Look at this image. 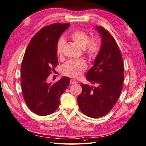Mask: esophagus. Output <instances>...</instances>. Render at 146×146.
<instances>
[{
	"mask_svg": "<svg viewBox=\"0 0 146 146\" xmlns=\"http://www.w3.org/2000/svg\"><path fill=\"white\" fill-rule=\"evenodd\" d=\"M70 83L71 84H76V83H78V81H76V80H75V79H70Z\"/></svg>",
	"mask_w": 146,
	"mask_h": 146,
	"instance_id": "esophagus-1",
	"label": "esophagus"
}]
</instances>
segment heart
Returning <instances> with one entry per match:
<instances>
[{"instance_id":"obj_1","label":"heart","mask_w":146,"mask_h":146,"mask_svg":"<svg viewBox=\"0 0 146 146\" xmlns=\"http://www.w3.org/2000/svg\"><path fill=\"white\" fill-rule=\"evenodd\" d=\"M70 37L81 48H84L85 53L90 58H95L97 56L100 51V45L97 38L90 39V35L86 32L80 30H74L71 32ZM64 43L65 41L63 38H60L57 41L56 53L58 57H61L62 55ZM86 68L87 65L84 60H70L63 66L62 72L67 76L77 78L80 76Z\"/></svg>"}]
</instances>
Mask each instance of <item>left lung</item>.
<instances>
[{
    "instance_id": "left-lung-1",
    "label": "left lung",
    "mask_w": 146,
    "mask_h": 146,
    "mask_svg": "<svg viewBox=\"0 0 146 146\" xmlns=\"http://www.w3.org/2000/svg\"><path fill=\"white\" fill-rule=\"evenodd\" d=\"M96 28L102 35V46L86 78L97 86L90 87L81 82L82 92L78 97L81 111L93 118L102 117L111 111L119 97L124 81V64L116 40L104 27Z\"/></svg>"
}]
</instances>
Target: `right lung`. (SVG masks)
Wrapping results in <instances>:
<instances>
[{
  "label": "right lung",
  "mask_w": 146,
  "mask_h": 146,
  "mask_svg": "<svg viewBox=\"0 0 146 146\" xmlns=\"http://www.w3.org/2000/svg\"><path fill=\"white\" fill-rule=\"evenodd\" d=\"M69 23H53L42 27L32 38L21 67V85L27 106L41 116L54 112L70 79L63 77L53 84L46 81L58 65L56 45Z\"/></svg>",
  "instance_id": "right-lung-1"
}]
</instances>
